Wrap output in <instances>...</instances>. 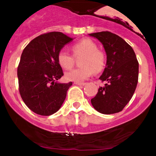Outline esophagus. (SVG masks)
<instances>
[{"mask_svg":"<svg viewBox=\"0 0 156 156\" xmlns=\"http://www.w3.org/2000/svg\"><path fill=\"white\" fill-rule=\"evenodd\" d=\"M74 83L76 84V85H79V86H84L86 84L85 83H79V82H75Z\"/></svg>","mask_w":156,"mask_h":156,"instance_id":"obj_1","label":"esophagus"}]
</instances>
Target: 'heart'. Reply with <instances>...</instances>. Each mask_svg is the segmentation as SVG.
<instances>
[{"instance_id": "obj_1", "label": "heart", "mask_w": 156, "mask_h": 156, "mask_svg": "<svg viewBox=\"0 0 156 156\" xmlns=\"http://www.w3.org/2000/svg\"><path fill=\"white\" fill-rule=\"evenodd\" d=\"M97 44L91 39H83L72 46V51L76 58H80V67L66 73L65 79L69 81L80 82L88 79L92 71L95 73L101 72L105 65V55L98 48ZM66 51H61L58 54V62L62 68L69 69L75 63V58Z\"/></svg>"}]
</instances>
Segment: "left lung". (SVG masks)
Returning a JSON list of instances; mask_svg holds the SVG:
<instances>
[{"label": "left lung", "instance_id": "1", "mask_svg": "<svg viewBox=\"0 0 156 156\" xmlns=\"http://www.w3.org/2000/svg\"><path fill=\"white\" fill-rule=\"evenodd\" d=\"M103 44L106 53V67L99 79L106 81L100 87L91 103L98 112L118 113L133 95L139 78V62L133 48L117 34L109 31L90 34Z\"/></svg>", "mask_w": 156, "mask_h": 156}]
</instances>
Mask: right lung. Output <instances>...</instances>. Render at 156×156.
<instances>
[{"label":"right lung","instance_id":"add662e5","mask_svg":"<svg viewBox=\"0 0 156 156\" xmlns=\"http://www.w3.org/2000/svg\"><path fill=\"white\" fill-rule=\"evenodd\" d=\"M73 38L62 32L38 36L23 50L17 67L19 92L32 112L50 116L63 104L72 82L57 83L64 76L58 54Z\"/></svg>","mask_w":156,"mask_h":156}]
</instances>
